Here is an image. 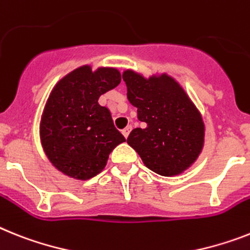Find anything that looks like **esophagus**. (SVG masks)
I'll use <instances>...</instances> for the list:
<instances>
[{
	"instance_id": "1",
	"label": "esophagus",
	"mask_w": 250,
	"mask_h": 250,
	"mask_svg": "<svg viewBox=\"0 0 250 250\" xmlns=\"http://www.w3.org/2000/svg\"><path fill=\"white\" fill-rule=\"evenodd\" d=\"M131 129H132V125H127V127H125V128L123 129V131H122V133H123V136H125V138L128 137V135H129V132H131Z\"/></svg>"
}]
</instances>
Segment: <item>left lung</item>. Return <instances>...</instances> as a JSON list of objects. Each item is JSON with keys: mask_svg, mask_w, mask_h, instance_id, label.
<instances>
[{"mask_svg": "<svg viewBox=\"0 0 250 250\" xmlns=\"http://www.w3.org/2000/svg\"><path fill=\"white\" fill-rule=\"evenodd\" d=\"M127 99L137 108L145 128H135L127 142L145 167L163 177H175L197 161L205 145L202 114L184 87L167 72L145 77L135 70L122 73Z\"/></svg>", "mask_w": 250, "mask_h": 250, "instance_id": "8db88e82", "label": "left lung"}]
</instances>
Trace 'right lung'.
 <instances>
[{"instance_id": "1", "label": "right lung", "mask_w": 250, "mask_h": 250, "mask_svg": "<svg viewBox=\"0 0 250 250\" xmlns=\"http://www.w3.org/2000/svg\"><path fill=\"white\" fill-rule=\"evenodd\" d=\"M121 83L115 67L93 70L83 64L58 81L50 91L39 123L44 154L58 171L87 180L104 170L109 154L125 141L115 129L100 95Z\"/></svg>"}]
</instances>
